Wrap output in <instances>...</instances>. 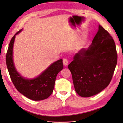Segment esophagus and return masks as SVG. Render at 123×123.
I'll return each mask as SVG.
<instances>
[{
    "mask_svg": "<svg viewBox=\"0 0 123 123\" xmlns=\"http://www.w3.org/2000/svg\"><path fill=\"white\" fill-rule=\"evenodd\" d=\"M63 64L65 65V66L68 64V60H67V59H65V58L63 59Z\"/></svg>",
    "mask_w": 123,
    "mask_h": 123,
    "instance_id": "1",
    "label": "esophagus"
}]
</instances>
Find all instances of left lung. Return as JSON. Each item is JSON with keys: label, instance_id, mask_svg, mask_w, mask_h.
<instances>
[{"label": "left lung", "instance_id": "1", "mask_svg": "<svg viewBox=\"0 0 123 123\" xmlns=\"http://www.w3.org/2000/svg\"><path fill=\"white\" fill-rule=\"evenodd\" d=\"M115 42L99 25L98 31L88 49H82L68 65L74 87L80 96L97 95L108 86L117 64Z\"/></svg>", "mask_w": 123, "mask_h": 123}]
</instances>
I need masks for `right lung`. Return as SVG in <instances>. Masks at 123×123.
<instances>
[{
	"instance_id": "obj_1",
	"label": "right lung",
	"mask_w": 123,
	"mask_h": 123,
	"mask_svg": "<svg viewBox=\"0 0 123 123\" xmlns=\"http://www.w3.org/2000/svg\"><path fill=\"white\" fill-rule=\"evenodd\" d=\"M22 31L17 32L10 41L6 55V63L10 77L18 91L34 101H40L48 98L53 92L56 75L63 69V60L54 62L36 78L28 79L22 76L15 67L13 58V50L16 35Z\"/></svg>"
}]
</instances>
